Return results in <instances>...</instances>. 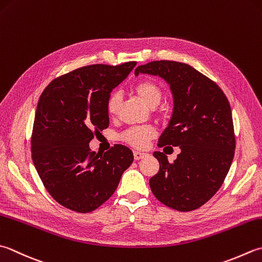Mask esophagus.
Here are the masks:
<instances>
[{
	"label": "esophagus",
	"instance_id": "esophagus-1",
	"mask_svg": "<svg viewBox=\"0 0 262 262\" xmlns=\"http://www.w3.org/2000/svg\"><path fill=\"white\" fill-rule=\"evenodd\" d=\"M145 157H147V153L140 152V151H134V159H135V160H140V159H143Z\"/></svg>",
	"mask_w": 262,
	"mask_h": 262
}]
</instances>
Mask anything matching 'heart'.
I'll return each mask as SVG.
<instances>
[{"label":"heart","instance_id":"heart-1","mask_svg":"<svg viewBox=\"0 0 262 262\" xmlns=\"http://www.w3.org/2000/svg\"><path fill=\"white\" fill-rule=\"evenodd\" d=\"M135 93L148 106H156L161 100V89L153 80H141L134 86ZM120 104V95L118 93L111 94L106 101V112L110 116H115ZM156 130L151 126H138L129 128L121 135V140L134 147H145L148 141L155 136Z\"/></svg>","mask_w":262,"mask_h":262}]
</instances>
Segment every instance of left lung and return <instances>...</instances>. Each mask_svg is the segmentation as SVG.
Here are the masks:
<instances>
[{"label": "left lung", "instance_id": "8db88e82", "mask_svg": "<svg viewBox=\"0 0 262 262\" xmlns=\"http://www.w3.org/2000/svg\"><path fill=\"white\" fill-rule=\"evenodd\" d=\"M159 76L170 85L172 116L158 146H179L176 160L153 153L160 169L150 179L159 201L178 211L203 206L226 178L235 153L232 110L222 89L186 63L153 61L138 66L135 75Z\"/></svg>", "mask_w": 262, "mask_h": 262}]
</instances>
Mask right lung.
I'll return each instance as SVG.
<instances>
[{"mask_svg":"<svg viewBox=\"0 0 262 262\" xmlns=\"http://www.w3.org/2000/svg\"><path fill=\"white\" fill-rule=\"evenodd\" d=\"M135 66V61L86 66L51 81L39 97L33 162L51 196L67 209L86 213L99 208L134 160L125 145L100 155L89 144L97 132L109 127L107 97Z\"/></svg>","mask_w":262,"mask_h":262,"instance_id":"right-lung-1","label":"right lung"}]
</instances>
